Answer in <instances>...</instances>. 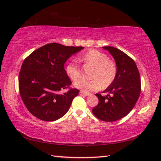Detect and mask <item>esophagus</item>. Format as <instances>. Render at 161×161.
<instances>
[{
	"mask_svg": "<svg viewBox=\"0 0 161 161\" xmlns=\"http://www.w3.org/2000/svg\"><path fill=\"white\" fill-rule=\"evenodd\" d=\"M80 94H81V95H84V96H85V97H87V96L90 95V93L85 92H84V91H80Z\"/></svg>",
	"mask_w": 161,
	"mask_h": 161,
	"instance_id": "34e87169",
	"label": "esophagus"
}]
</instances>
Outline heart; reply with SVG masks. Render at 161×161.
<instances>
[{
  "mask_svg": "<svg viewBox=\"0 0 161 161\" xmlns=\"http://www.w3.org/2000/svg\"><path fill=\"white\" fill-rule=\"evenodd\" d=\"M80 59L95 67L92 75V77L94 79L92 80H78L74 82L75 87L83 91L91 92L101 88L102 84L103 86L105 87L112 83L116 76V66L104 53L96 49H91L85 53ZM66 73L73 81L76 80L80 77L79 64L76 60H72L67 64Z\"/></svg>",
  "mask_w": 161,
  "mask_h": 161,
  "instance_id": "1",
  "label": "heart"
}]
</instances>
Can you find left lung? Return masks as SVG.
I'll return each mask as SVG.
<instances>
[{"instance_id":"1","label":"left lung","mask_w":161,"mask_h":161,"mask_svg":"<svg viewBox=\"0 0 161 161\" xmlns=\"http://www.w3.org/2000/svg\"><path fill=\"white\" fill-rule=\"evenodd\" d=\"M112 55L117 67L114 80L103 92L106 96L96 94L98 104L92 109L97 118L105 122H114L126 116L133 109L141 92V80L135 61L120 49L105 46Z\"/></svg>"}]
</instances>
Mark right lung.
<instances>
[{
  "instance_id": "1",
  "label": "right lung",
  "mask_w": 161,
  "mask_h": 161,
  "mask_svg": "<svg viewBox=\"0 0 161 161\" xmlns=\"http://www.w3.org/2000/svg\"><path fill=\"white\" fill-rule=\"evenodd\" d=\"M84 47L52 43L36 49L24 60L19 74V90L28 110L43 121H55L68 112L79 90L70 88L64 64ZM69 90L60 94L62 89Z\"/></svg>"
}]
</instances>
